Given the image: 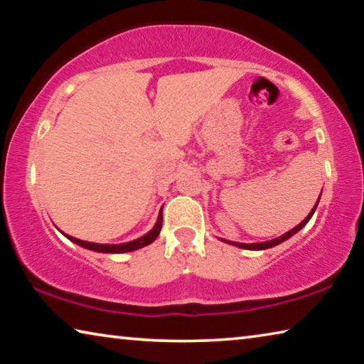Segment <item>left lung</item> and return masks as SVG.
I'll use <instances>...</instances> for the list:
<instances>
[{
  "label": "left lung",
  "instance_id": "8db88e82",
  "mask_svg": "<svg viewBox=\"0 0 364 364\" xmlns=\"http://www.w3.org/2000/svg\"><path fill=\"white\" fill-rule=\"evenodd\" d=\"M319 197H321V194H319ZM319 197H318V200H316V204H315V207L311 208V212L306 215V218L301 221V223H299L297 226L295 228H292L291 231H287V232H284L282 234V236H279V237H274V239H271V241H264V242H254V244H245V242H236V241H226V239H221V241L223 242H226V244H231V245H236V247H239V249H245V250H264V249H271V247H274V245H278V244H281V242H284V241H287L289 237H292L294 234H297L301 228H304L308 221H310V218L313 217V213H315V210H316V207H318V202H319Z\"/></svg>",
  "mask_w": 364,
  "mask_h": 364
}]
</instances>
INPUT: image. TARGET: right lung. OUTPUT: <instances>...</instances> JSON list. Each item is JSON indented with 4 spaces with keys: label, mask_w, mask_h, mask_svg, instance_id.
<instances>
[{
    "label": "right lung",
    "mask_w": 364,
    "mask_h": 364,
    "mask_svg": "<svg viewBox=\"0 0 364 364\" xmlns=\"http://www.w3.org/2000/svg\"><path fill=\"white\" fill-rule=\"evenodd\" d=\"M164 208V207H162ZM160 230H162V210L159 212V217L156 225H154L152 230L149 232H146L144 236H141L138 239H133L130 242H123V244H96V242H88V241H82V239L72 237L69 234L63 232L64 236L72 241L73 244L80 245V247L93 250V252H101V254H125V252H133L138 249H143L146 245H149L151 242H154L159 236Z\"/></svg>",
    "instance_id": "add662e5"
}]
</instances>
